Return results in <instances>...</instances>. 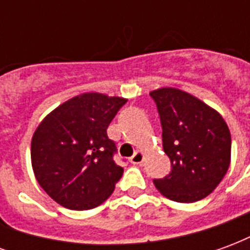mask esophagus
<instances>
[{
	"mask_svg": "<svg viewBox=\"0 0 250 250\" xmlns=\"http://www.w3.org/2000/svg\"><path fill=\"white\" fill-rule=\"evenodd\" d=\"M143 158H145L143 152L135 151V154L130 158V162L132 163V165H141V163L143 162Z\"/></svg>",
	"mask_w": 250,
	"mask_h": 250,
	"instance_id": "1",
	"label": "esophagus"
}]
</instances>
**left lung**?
<instances>
[{
  "mask_svg": "<svg viewBox=\"0 0 250 250\" xmlns=\"http://www.w3.org/2000/svg\"><path fill=\"white\" fill-rule=\"evenodd\" d=\"M171 171L154 185L166 198L195 202L214 190L230 165V131L215 109L177 88L150 92Z\"/></svg>",
  "mask_w": 250,
  "mask_h": 250,
  "instance_id": "1",
  "label": "left lung"
}]
</instances>
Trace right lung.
Instances as JSON below:
<instances>
[{"label": "right lung", "instance_id": "add662e5", "mask_svg": "<svg viewBox=\"0 0 250 250\" xmlns=\"http://www.w3.org/2000/svg\"><path fill=\"white\" fill-rule=\"evenodd\" d=\"M125 99L98 92L69 99L46 115L32 138L36 179L57 204L88 210L103 204L123 175L107 135Z\"/></svg>", "mask_w": 250, "mask_h": 250}]
</instances>
